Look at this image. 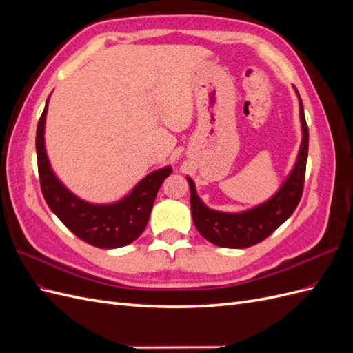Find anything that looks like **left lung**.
I'll list each match as a JSON object with an SVG mask.
<instances>
[{"instance_id": "obj_1", "label": "left lung", "mask_w": 353, "mask_h": 353, "mask_svg": "<svg viewBox=\"0 0 353 353\" xmlns=\"http://www.w3.org/2000/svg\"><path fill=\"white\" fill-rule=\"evenodd\" d=\"M299 116L302 123V144L299 148L296 163L276 193L262 205L243 212H219L208 208L197 196L194 181L187 176L190 185L191 216L197 231L208 241L219 248L245 249L258 244L293 215L303 193L305 170L307 159L309 132L305 121L303 103L297 90Z\"/></svg>"}]
</instances>
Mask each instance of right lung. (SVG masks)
Returning <instances> with one entry per match:
<instances>
[{"instance_id":"obj_1","label":"right lung","mask_w":353,"mask_h":353,"mask_svg":"<svg viewBox=\"0 0 353 353\" xmlns=\"http://www.w3.org/2000/svg\"><path fill=\"white\" fill-rule=\"evenodd\" d=\"M48 100L37 128V157L42 196L54 215L74 236L99 249H117L132 243L147 227L157 191L172 172L165 166L144 176L123 199L110 205H94L61 184L51 169L46 152L44 131Z\"/></svg>"}]
</instances>
